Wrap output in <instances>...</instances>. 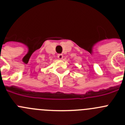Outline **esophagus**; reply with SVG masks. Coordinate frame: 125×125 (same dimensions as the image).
Masks as SVG:
<instances>
[{"label": "esophagus", "mask_w": 125, "mask_h": 125, "mask_svg": "<svg viewBox=\"0 0 125 125\" xmlns=\"http://www.w3.org/2000/svg\"><path fill=\"white\" fill-rule=\"evenodd\" d=\"M57 57H58V59H62L63 57V56L62 54L60 53V54L57 55Z\"/></svg>", "instance_id": "obj_1"}]
</instances>
